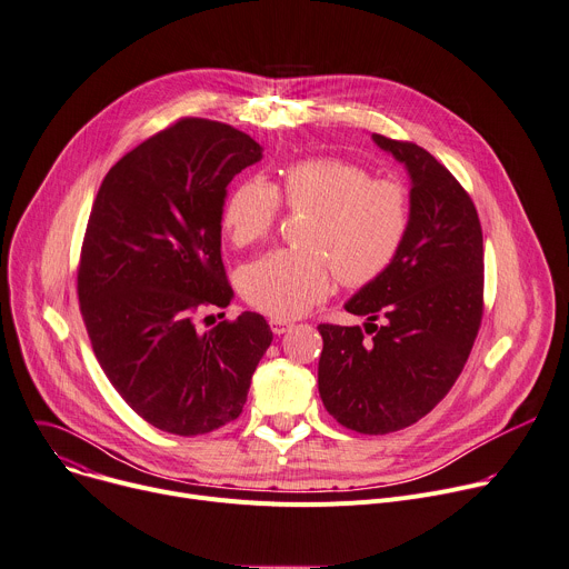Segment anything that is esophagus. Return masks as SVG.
<instances>
[{
	"label": "esophagus",
	"instance_id": "esophagus-1",
	"mask_svg": "<svg viewBox=\"0 0 569 569\" xmlns=\"http://www.w3.org/2000/svg\"><path fill=\"white\" fill-rule=\"evenodd\" d=\"M271 330L276 332V335H284L287 330H291V326H293V321H289V319H280V317H273L271 321Z\"/></svg>",
	"mask_w": 569,
	"mask_h": 569
}]
</instances>
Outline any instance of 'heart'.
<instances>
[{"label": "heart", "instance_id": "1", "mask_svg": "<svg viewBox=\"0 0 569 569\" xmlns=\"http://www.w3.org/2000/svg\"><path fill=\"white\" fill-rule=\"evenodd\" d=\"M280 198L315 218L302 237L310 250H276L241 271V293L271 317L308 312L328 296L335 273L346 287L373 282L408 237L410 198L399 182L373 180L351 161L305 159L284 168L280 189L261 178L232 189L223 207L230 239L237 246L264 241L278 223Z\"/></svg>", "mask_w": 569, "mask_h": 569}]
</instances>
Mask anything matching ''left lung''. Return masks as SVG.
Here are the masks:
<instances>
[{"label": "left lung", "instance_id": "obj_1", "mask_svg": "<svg viewBox=\"0 0 569 569\" xmlns=\"http://www.w3.org/2000/svg\"><path fill=\"white\" fill-rule=\"evenodd\" d=\"M371 139L410 174V228L391 267L343 305L371 337L360 326H319V395L341 426L385 435L440 403L471 353L483 317V232L469 193L430 152Z\"/></svg>", "mask_w": 569, "mask_h": 569}]
</instances>
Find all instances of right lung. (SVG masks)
Instances as JSON below:
<instances>
[{
	"instance_id": "1",
	"label": "right lung",
	"mask_w": 569,
	"mask_h": 569,
	"mask_svg": "<svg viewBox=\"0 0 569 569\" xmlns=\"http://www.w3.org/2000/svg\"><path fill=\"white\" fill-rule=\"evenodd\" d=\"M261 159L239 129L182 118L127 152L98 191L77 291L93 353L124 403L159 430L204 435L234 421L273 332L257 312L198 332L234 291L221 218L234 174Z\"/></svg>"
}]
</instances>
